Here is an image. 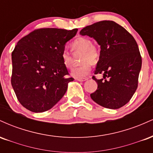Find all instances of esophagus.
Returning a JSON list of instances; mask_svg holds the SVG:
<instances>
[{
    "instance_id": "obj_1",
    "label": "esophagus",
    "mask_w": 153,
    "mask_h": 153,
    "mask_svg": "<svg viewBox=\"0 0 153 153\" xmlns=\"http://www.w3.org/2000/svg\"><path fill=\"white\" fill-rule=\"evenodd\" d=\"M88 78H76L75 80H78V81H80V82H82V81H85V80H88Z\"/></svg>"
}]
</instances>
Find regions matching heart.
<instances>
[{
	"instance_id": "obj_1",
	"label": "heart",
	"mask_w": 153,
	"mask_h": 153,
	"mask_svg": "<svg viewBox=\"0 0 153 153\" xmlns=\"http://www.w3.org/2000/svg\"><path fill=\"white\" fill-rule=\"evenodd\" d=\"M73 50L82 51L81 62H83L71 71V75L76 78H81L89 74L91 71V63L95 64L98 62L99 58V52L89 38L81 37L77 38L71 45ZM61 59L65 66L71 69L73 66L71 54L66 49H64L61 53Z\"/></svg>"
}]
</instances>
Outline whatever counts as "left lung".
I'll use <instances>...</instances> for the list:
<instances>
[{"instance_id":"obj_1","label":"left lung","mask_w":153,"mask_h":153,"mask_svg":"<svg viewBox=\"0 0 153 153\" xmlns=\"http://www.w3.org/2000/svg\"><path fill=\"white\" fill-rule=\"evenodd\" d=\"M80 34L93 37L101 46L94 74H102L91 98L100 106L117 109L130 101L138 85L142 57L136 41L113 21H101L84 27Z\"/></svg>"}]
</instances>
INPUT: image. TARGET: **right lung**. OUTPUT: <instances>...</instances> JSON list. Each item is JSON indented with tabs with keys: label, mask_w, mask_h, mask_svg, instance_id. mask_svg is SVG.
I'll use <instances>...</instances> for the list:
<instances>
[{
	"label": "right lung",
	"mask_w": 153,
	"mask_h": 153,
	"mask_svg": "<svg viewBox=\"0 0 153 153\" xmlns=\"http://www.w3.org/2000/svg\"><path fill=\"white\" fill-rule=\"evenodd\" d=\"M78 29L42 28L21 39L12 52L11 85L21 104L35 113L50 109L63 97L70 78L61 53Z\"/></svg>",
	"instance_id": "right-lung-1"
}]
</instances>
